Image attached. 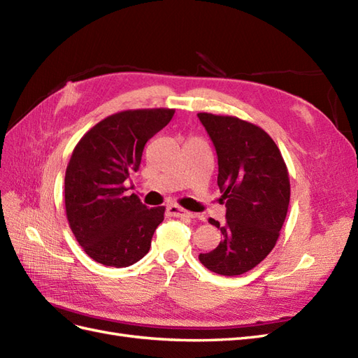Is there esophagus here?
<instances>
[{"label":"esophagus","instance_id":"34e87169","mask_svg":"<svg viewBox=\"0 0 358 358\" xmlns=\"http://www.w3.org/2000/svg\"><path fill=\"white\" fill-rule=\"evenodd\" d=\"M167 215L169 216H175V218H191V216H194L191 212L185 210V209L180 208V206H178L175 203L167 204Z\"/></svg>","mask_w":358,"mask_h":358}]
</instances>
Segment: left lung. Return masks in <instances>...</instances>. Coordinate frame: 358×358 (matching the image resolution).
I'll return each instance as SVG.
<instances>
[{"mask_svg":"<svg viewBox=\"0 0 358 358\" xmlns=\"http://www.w3.org/2000/svg\"><path fill=\"white\" fill-rule=\"evenodd\" d=\"M218 155L225 201L222 241L200 263L222 276L249 272L275 248L289 204V178L280 150L263 128L236 116L199 113Z\"/></svg>","mask_w":358,"mask_h":358,"instance_id":"obj_1","label":"left lung"}]
</instances>
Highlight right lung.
Segmentation results:
<instances>
[{
  "label": "right lung",
  "mask_w": 358,
  "mask_h": 358,
  "mask_svg": "<svg viewBox=\"0 0 358 358\" xmlns=\"http://www.w3.org/2000/svg\"><path fill=\"white\" fill-rule=\"evenodd\" d=\"M175 109H137L107 116L76 145L66 171L64 196L76 241L96 263L128 267L142 259L164 206L146 208L125 182L137 171L148 140Z\"/></svg>",
  "instance_id": "obj_1"
}]
</instances>
